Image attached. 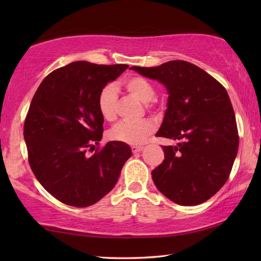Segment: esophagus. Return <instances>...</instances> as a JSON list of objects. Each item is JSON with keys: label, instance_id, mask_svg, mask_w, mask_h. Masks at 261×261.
Here are the masks:
<instances>
[{"label": "esophagus", "instance_id": "1", "mask_svg": "<svg viewBox=\"0 0 261 261\" xmlns=\"http://www.w3.org/2000/svg\"><path fill=\"white\" fill-rule=\"evenodd\" d=\"M142 149H143V147H140V146H131V151L134 152V153H137V152L141 151Z\"/></svg>", "mask_w": 261, "mask_h": 261}]
</instances>
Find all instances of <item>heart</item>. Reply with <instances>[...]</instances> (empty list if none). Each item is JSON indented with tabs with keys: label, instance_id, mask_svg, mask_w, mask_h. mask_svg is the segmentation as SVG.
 Wrapping results in <instances>:
<instances>
[{
	"label": "heart",
	"instance_id": "heart-1",
	"mask_svg": "<svg viewBox=\"0 0 261 261\" xmlns=\"http://www.w3.org/2000/svg\"><path fill=\"white\" fill-rule=\"evenodd\" d=\"M122 86L130 95L135 96L146 104L148 111L156 110L152 101L156 97V87L148 79L140 75L127 76L122 81ZM97 110L102 118L112 122L118 116L119 94L112 84L103 86L97 94ZM156 126L149 120L140 122H120L109 131V138L113 141L123 142L126 145H140L150 137Z\"/></svg>",
	"mask_w": 261,
	"mask_h": 261
}]
</instances>
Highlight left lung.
<instances>
[{
    "mask_svg": "<svg viewBox=\"0 0 261 261\" xmlns=\"http://www.w3.org/2000/svg\"><path fill=\"white\" fill-rule=\"evenodd\" d=\"M168 90V108L157 137L165 159L151 171L154 185L170 201L198 205L228 180L239 147L233 108L224 86L196 65L171 60L157 67L132 66Z\"/></svg>",
    "mask_w": 261,
    "mask_h": 261,
    "instance_id": "1",
    "label": "left lung"
}]
</instances>
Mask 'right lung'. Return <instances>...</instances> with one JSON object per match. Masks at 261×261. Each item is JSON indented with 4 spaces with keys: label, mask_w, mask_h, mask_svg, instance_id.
Segmentation results:
<instances>
[{
    "label": "right lung",
    "mask_w": 261,
    "mask_h": 261,
    "mask_svg": "<svg viewBox=\"0 0 261 261\" xmlns=\"http://www.w3.org/2000/svg\"><path fill=\"white\" fill-rule=\"evenodd\" d=\"M127 67L70 63L47 75L33 95L23 125L28 160L58 201L76 207L95 204L112 191L131 157L126 143L98 146L104 119L96 104L99 90Z\"/></svg>",
    "instance_id": "right-lung-1"
}]
</instances>
